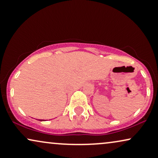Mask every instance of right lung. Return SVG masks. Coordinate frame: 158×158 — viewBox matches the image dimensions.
Listing matches in <instances>:
<instances>
[{"instance_id": "obj_1", "label": "right lung", "mask_w": 158, "mask_h": 158, "mask_svg": "<svg viewBox=\"0 0 158 158\" xmlns=\"http://www.w3.org/2000/svg\"><path fill=\"white\" fill-rule=\"evenodd\" d=\"M40 121H42V120H40Z\"/></svg>"}]
</instances>
